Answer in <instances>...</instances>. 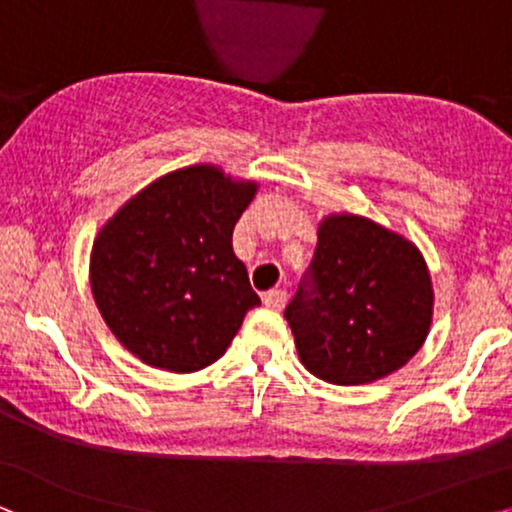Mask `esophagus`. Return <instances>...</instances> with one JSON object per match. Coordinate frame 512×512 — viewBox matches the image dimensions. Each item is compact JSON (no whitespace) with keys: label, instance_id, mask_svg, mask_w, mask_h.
<instances>
[{"label":"esophagus","instance_id":"1","mask_svg":"<svg viewBox=\"0 0 512 512\" xmlns=\"http://www.w3.org/2000/svg\"><path fill=\"white\" fill-rule=\"evenodd\" d=\"M262 302L269 306V309H276V311H281L283 306H285V302H288V292L285 290H278V288H274V290H267L262 295Z\"/></svg>","mask_w":512,"mask_h":512}]
</instances>
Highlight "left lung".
Listing matches in <instances>:
<instances>
[{
    "label": "left lung",
    "mask_w": 512,
    "mask_h": 512,
    "mask_svg": "<svg viewBox=\"0 0 512 512\" xmlns=\"http://www.w3.org/2000/svg\"><path fill=\"white\" fill-rule=\"evenodd\" d=\"M433 283L417 245L367 217L318 224L311 267L285 309L299 360L337 386L400 370L426 342Z\"/></svg>",
    "instance_id": "8db88e82"
}]
</instances>
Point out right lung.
I'll list each match as a JSON object with an SVG mask.
<instances>
[{
  "label": "right lung",
  "instance_id": "right-lung-1",
  "mask_svg": "<svg viewBox=\"0 0 512 512\" xmlns=\"http://www.w3.org/2000/svg\"><path fill=\"white\" fill-rule=\"evenodd\" d=\"M255 194L257 182L199 163L154 180L98 231L93 299L142 363L177 374L203 370L260 304L231 245Z\"/></svg>",
  "mask_w": 512,
  "mask_h": 512
}]
</instances>
